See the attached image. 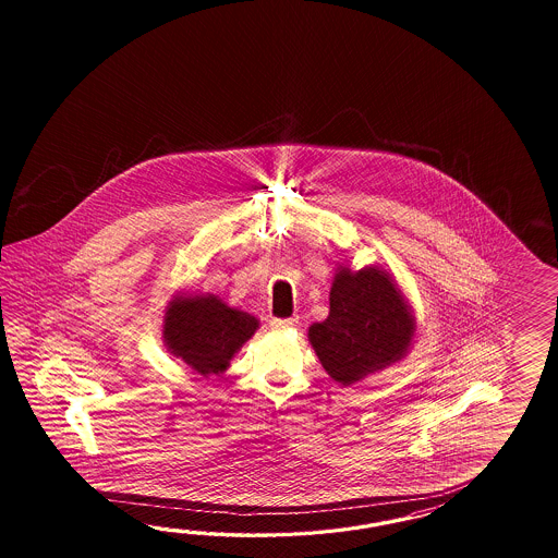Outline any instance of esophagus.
Segmentation results:
<instances>
[{"label": "esophagus", "mask_w": 558, "mask_h": 558, "mask_svg": "<svg viewBox=\"0 0 558 558\" xmlns=\"http://www.w3.org/2000/svg\"><path fill=\"white\" fill-rule=\"evenodd\" d=\"M299 323L296 317H290V319H271L270 327L271 329H276V331H284V329H290V327H294Z\"/></svg>", "instance_id": "esophagus-1"}]
</instances>
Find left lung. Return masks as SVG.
I'll return each instance as SVG.
<instances>
[{"label": "left lung", "instance_id": "8db88e82", "mask_svg": "<svg viewBox=\"0 0 558 558\" xmlns=\"http://www.w3.org/2000/svg\"><path fill=\"white\" fill-rule=\"evenodd\" d=\"M415 317L389 271L339 268L329 292V317L308 327L323 368L343 387L383 371L407 354Z\"/></svg>", "mask_w": 558, "mask_h": 558}]
</instances>
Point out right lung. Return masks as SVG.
Wrapping results in <instances>:
<instances>
[{
    "instance_id": "right-lung-1",
    "label": "right lung",
    "mask_w": 558,
    "mask_h": 558,
    "mask_svg": "<svg viewBox=\"0 0 558 558\" xmlns=\"http://www.w3.org/2000/svg\"><path fill=\"white\" fill-rule=\"evenodd\" d=\"M257 327L254 315L227 306L215 294L175 296L163 319V338L171 354L206 376L227 371Z\"/></svg>"
}]
</instances>
